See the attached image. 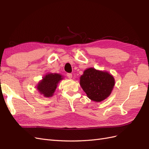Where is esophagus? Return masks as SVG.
Wrapping results in <instances>:
<instances>
[{
    "instance_id": "obj_1",
    "label": "esophagus",
    "mask_w": 149,
    "mask_h": 149,
    "mask_svg": "<svg viewBox=\"0 0 149 149\" xmlns=\"http://www.w3.org/2000/svg\"><path fill=\"white\" fill-rule=\"evenodd\" d=\"M67 76L69 79H71L72 77H73V76H72L71 73H67Z\"/></svg>"
}]
</instances>
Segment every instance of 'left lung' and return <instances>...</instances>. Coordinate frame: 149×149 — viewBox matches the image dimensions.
Returning <instances> with one entry per match:
<instances>
[{"mask_svg":"<svg viewBox=\"0 0 149 149\" xmlns=\"http://www.w3.org/2000/svg\"><path fill=\"white\" fill-rule=\"evenodd\" d=\"M79 84L90 100L101 102L110 96L115 80L108 72L89 68L81 76Z\"/></svg>","mask_w":149,"mask_h":149,"instance_id":"1","label":"left lung"}]
</instances>
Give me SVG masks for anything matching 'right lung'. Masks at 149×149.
I'll use <instances>...</instances> for the list:
<instances>
[{
  "instance_id": "1",
  "label": "right lung",
  "mask_w": 149,
  "mask_h": 149,
  "mask_svg": "<svg viewBox=\"0 0 149 149\" xmlns=\"http://www.w3.org/2000/svg\"><path fill=\"white\" fill-rule=\"evenodd\" d=\"M61 79H63V76L60 74H47L38 83L37 90L45 97H52L55 91L58 83Z\"/></svg>"
}]
</instances>
